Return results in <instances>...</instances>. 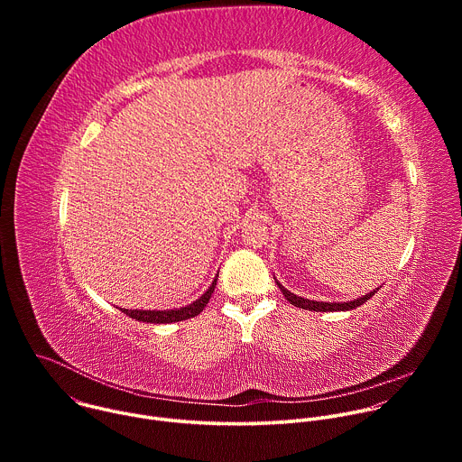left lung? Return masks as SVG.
Returning <instances> with one entry per match:
<instances>
[{
	"instance_id": "1",
	"label": "left lung",
	"mask_w": 462,
	"mask_h": 462,
	"mask_svg": "<svg viewBox=\"0 0 462 462\" xmlns=\"http://www.w3.org/2000/svg\"><path fill=\"white\" fill-rule=\"evenodd\" d=\"M278 283V282H276ZM278 287L282 289V292H283V296L287 298V301H291L294 307H300V309H307V310H316V312H333V310H351V309H356L358 305H364L369 298H373L374 296V292L378 291H373V292H369V294H365V296H362V298H358V300H353V301H344V303H328V301H314V300H305V298H301V296H296V294H292L291 291H287L285 287H282L280 283H278Z\"/></svg>"
}]
</instances>
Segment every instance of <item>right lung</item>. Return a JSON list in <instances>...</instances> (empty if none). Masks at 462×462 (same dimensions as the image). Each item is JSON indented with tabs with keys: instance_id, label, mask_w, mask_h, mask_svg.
Returning a JSON list of instances; mask_svg holds the SVG:
<instances>
[{
	"instance_id": "1",
	"label": "right lung",
	"mask_w": 462,
	"mask_h": 462,
	"mask_svg": "<svg viewBox=\"0 0 462 462\" xmlns=\"http://www.w3.org/2000/svg\"><path fill=\"white\" fill-rule=\"evenodd\" d=\"M216 285H217V276H216L214 283L210 285V289L199 300H195L193 303H189L186 307H180V309H175V310H137V309L129 310V309H122V312L127 314L129 318L139 319V321H146V323H173V321L188 319V318L197 316L207 307V303L210 301V298L214 294Z\"/></svg>"
}]
</instances>
